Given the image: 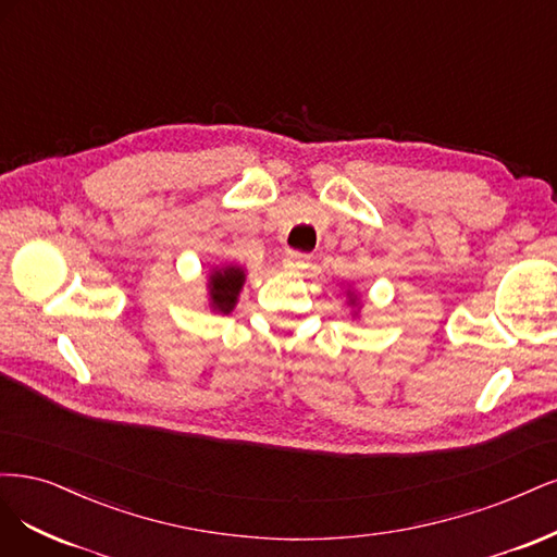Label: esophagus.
<instances>
[{
    "label": "esophagus",
    "instance_id": "esophagus-1",
    "mask_svg": "<svg viewBox=\"0 0 557 557\" xmlns=\"http://www.w3.org/2000/svg\"><path fill=\"white\" fill-rule=\"evenodd\" d=\"M282 265L286 268V271H305V268L310 265V255H302V252H286L284 259H282Z\"/></svg>",
    "mask_w": 557,
    "mask_h": 557
}]
</instances>
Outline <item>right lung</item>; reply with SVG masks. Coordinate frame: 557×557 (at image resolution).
<instances>
[{
  "label": "right lung",
  "mask_w": 557,
  "mask_h": 557,
  "mask_svg": "<svg viewBox=\"0 0 557 557\" xmlns=\"http://www.w3.org/2000/svg\"><path fill=\"white\" fill-rule=\"evenodd\" d=\"M243 282H245V273L236 265H228V268H224V271H214L210 275L212 308L228 314L233 310V305H236V300H238Z\"/></svg>",
  "instance_id": "right-lung-1"
}]
</instances>
